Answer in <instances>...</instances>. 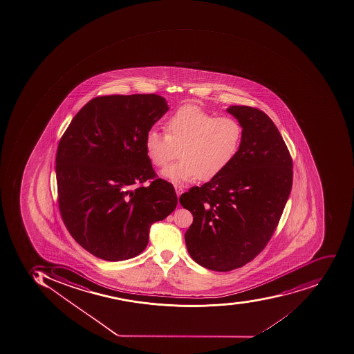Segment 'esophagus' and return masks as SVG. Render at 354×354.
<instances>
[{"label": "esophagus", "instance_id": "1", "mask_svg": "<svg viewBox=\"0 0 354 354\" xmlns=\"http://www.w3.org/2000/svg\"><path fill=\"white\" fill-rule=\"evenodd\" d=\"M174 189H176V195H178V196L183 193V187H182L181 185H178V184H176Z\"/></svg>", "mask_w": 354, "mask_h": 354}]
</instances>
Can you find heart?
Returning a JSON list of instances; mask_svg holds the SVG:
<instances>
[{"mask_svg":"<svg viewBox=\"0 0 354 354\" xmlns=\"http://www.w3.org/2000/svg\"><path fill=\"white\" fill-rule=\"evenodd\" d=\"M165 132L150 129L145 151L151 163L165 167L180 154V161L162 172L174 183L200 178L209 181L235 159L243 140V127L233 117H216L198 106L185 104L167 118Z\"/></svg>","mask_w":354,"mask_h":354,"instance_id":"1","label":"heart"}]
</instances>
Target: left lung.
<instances>
[{"mask_svg":"<svg viewBox=\"0 0 354 354\" xmlns=\"http://www.w3.org/2000/svg\"><path fill=\"white\" fill-rule=\"evenodd\" d=\"M226 111L243 127L239 153L224 172L178 200L193 215L187 252L214 272L243 267L266 247L292 187V159L272 119L247 106Z\"/></svg>","mask_w":354,"mask_h":354,"instance_id":"1","label":"left lung"}]
</instances>
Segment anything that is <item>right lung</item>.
<instances>
[{"label": "right lung", "mask_w": 354, "mask_h": 354, "mask_svg": "<svg viewBox=\"0 0 354 354\" xmlns=\"http://www.w3.org/2000/svg\"><path fill=\"white\" fill-rule=\"evenodd\" d=\"M169 110L154 93L96 97L77 113L58 143V206L75 241L108 261L136 257L151 225L178 204L172 184L156 178L145 135ZM152 178L149 187L131 191Z\"/></svg>", "instance_id": "add662e5"}]
</instances>
